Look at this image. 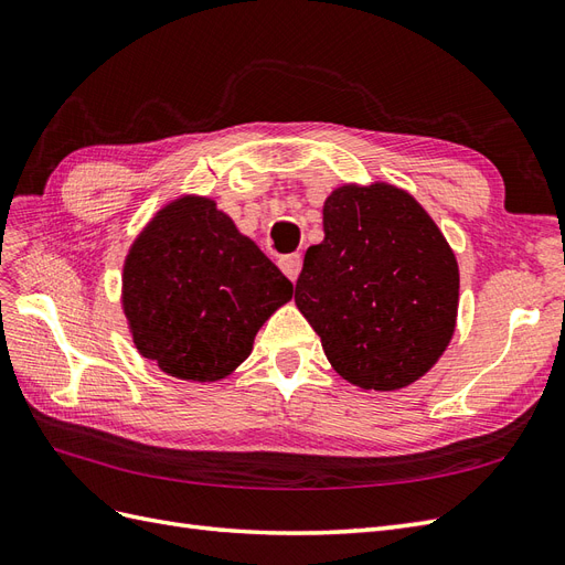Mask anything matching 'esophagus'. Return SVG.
Segmentation results:
<instances>
[{
	"mask_svg": "<svg viewBox=\"0 0 565 565\" xmlns=\"http://www.w3.org/2000/svg\"><path fill=\"white\" fill-rule=\"evenodd\" d=\"M279 267H281V271L290 281H296L298 275H300V267H302V256H300V253H290V256H281L279 258Z\"/></svg>",
	"mask_w": 565,
	"mask_h": 565,
	"instance_id": "34e87169",
	"label": "esophagus"
}]
</instances>
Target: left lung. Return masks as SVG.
Segmentation results:
<instances>
[{"label": "left lung", "instance_id": "8db88e82", "mask_svg": "<svg viewBox=\"0 0 565 565\" xmlns=\"http://www.w3.org/2000/svg\"><path fill=\"white\" fill-rule=\"evenodd\" d=\"M458 296L455 253L406 190L342 185L326 199L296 305L344 380L375 392L420 380L448 348Z\"/></svg>", "mask_w": 565, "mask_h": 565}]
</instances>
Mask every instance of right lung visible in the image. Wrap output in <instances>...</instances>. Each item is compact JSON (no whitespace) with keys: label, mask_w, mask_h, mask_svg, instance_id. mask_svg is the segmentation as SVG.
Segmentation results:
<instances>
[{"label":"right lung","mask_w":565,"mask_h":565,"mask_svg":"<svg viewBox=\"0 0 565 565\" xmlns=\"http://www.w3.org/2000/svg\"><path fill=\"white\" fill-rule=\"evenodd\" d=\"M290 298L294 284L206 196L157 211L124 260L121 307L136 350L180 380L230 375Z\"/></svg>","instance_id":"add662e5"}]
</instances>
